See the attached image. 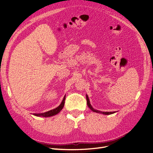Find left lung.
I'll list each match as a JSON object with an SVG mask.
<instances>
[{
  "label": "left lung",
  "mask_w": 153,
  "mask_h": 153,
  "mask_svg": "<svg viewBox=\"0 0 153 153\" xmlns=\"http://www.w3.org/2000/svg\"><path fill=\"white\" fill-rule=\"evenodd\" d=\"M86 99H87V106H89V108L92 111V112H97V113H100V114H103L105 115H109V114H112L115 113V112H101V111L98 110H95L94 108H92V106H91V103H90V101L89 98H88V96L86 95Z\"/></svg>",
  "instance_id": "1"
}]
</instances>
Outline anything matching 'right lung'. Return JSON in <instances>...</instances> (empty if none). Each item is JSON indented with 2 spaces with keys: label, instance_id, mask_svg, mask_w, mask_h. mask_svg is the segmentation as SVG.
I'll return each instance as SVG.
<instances>
[{
  "label": "right lung",
  "instance_id": "right-lung-1",
  "mask_svg": "<svg viewBox=\"0 0 153 153\" xmlns=\"http://www.w3.org/2000/svg\"><path fill=\"white\" fill-rule=\"evenodd\" d=\"M65 99H66V96H64V98L62 101V102L59 106H57V108H55L53 110H51L50 111H48L47 112L42 113V114H34L35 116H38V117H51L53 116V115H55L57 114L59 112H60L64 106V102H65Z\"/></svg>",
  "mask_w": 153,
  "mask_h": 153
}]
</instances>
